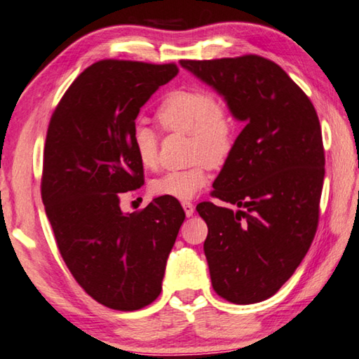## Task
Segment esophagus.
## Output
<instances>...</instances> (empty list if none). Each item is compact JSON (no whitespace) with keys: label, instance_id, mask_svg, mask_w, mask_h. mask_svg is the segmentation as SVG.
<instances>
[{"label":"esophagus","instance_id":"34e87169","mask_svg":"<svg viewBox=\"0 0 359 359\" xmlns=\"http://www.w3.org/2000/svg\"><path fill=\"white\" fill-rule=\"evenodd\" d=\"M182 207H184L187 217H191V215L194 213V205L191 204L190 201H184V202H182Z\"/></svg>","mask_w":359,"mask_h":359}]
</instances>
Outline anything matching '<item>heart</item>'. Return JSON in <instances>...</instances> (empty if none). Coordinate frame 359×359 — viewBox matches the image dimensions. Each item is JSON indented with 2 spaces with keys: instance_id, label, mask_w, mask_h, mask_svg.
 Here are the masks:
<instances>
[{
  "instance_id": "heart-1",
  "label": "heart",
  "mask_w": 359,
  "mask_h": 359,
  "mask_svg": "<svg viewBox=\"0 0 359 359\" xmlns=\"http://www.w3.org/2000/svg\"><path fill=\"white\" fill-rule=\"evenodd\" d=\"M157 122L166 132L190 136V157L194 165L168 171L151 185L155 196L187 201L207 185L208 165L219 166L231 157L237 140L236 119L212 94L199 89H177L169 93L157 108ZM132 147L144 168L158 163V138L152 128L136 123Z\"/></svg>"
}]
</instances>
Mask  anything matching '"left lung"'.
<instances>
[{
	"label": "left lung",
	"instance_id": "left-lung-1",
	"mask_svg": "<svg viewBox=\"0 0 359 359\" xmlns=\"http://www.w3.org/2000/svg\"><path fill=\"white\" fill-rule=\"evenodd\" d=\"M224 97L245 128L201 202L213 290L236 304L270 298L302 264L318 224L325 152L309 97L276 62L257 55L182 60Z\"/></svg>",
	"mask_w": 359,
	"mask_h": 359
}]
</instances>
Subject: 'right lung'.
Returning <instances> with one entry per match:
<instances>
[{
  "label": "right lung",
  "instance_id": "add662e5",
  "mask_svg": "<svg viewBox=\"0 0 359 359\" xmlns=\"http://www.w3.org/2000/svg\"><path fill=\"white\" fill-rule=\"evenodd\" d=\"M175 64L103 60L76 76L50 119L42 201L72 276L95 302L136 311L161 292L185 212L160 196L123 213L121 198L144 184L132 147L141 107L177 75Z\"/></svg>",
  "mask_w": 359,
  "mask_h": 359
}]
</instances>
